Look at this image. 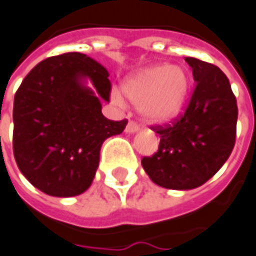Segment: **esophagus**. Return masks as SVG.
I'll use <instances>...</instances> for the list:
<instances>
[{
  "instance_id": "34e87169",
  "label": "esophagus",
  "mask_w": 256,
  "mask_h": 256,
  "mask_svg": "<svg viewBox=\"0 0 256 256\" xmlns=\"http://www.w3.org/2000/svg\"><path fill=\"white\" fill-rule=\"evenodd\" d=\"M140 130V125L136 124L135 121H130L128 124H126V128H125V131L130 132V134H132V132H136Z\"/></svg>"
}]
</instances>
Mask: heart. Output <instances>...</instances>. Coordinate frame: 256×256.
Instances as JSON below:
<instances>
[{
  "instance_id": "obj_1",
  "label": "heart",
  "mask_w": 256,
  "mask_h": 256,
  "mask_svg": "<svg viewBox=\"0 0 256 256\" xmlns=\"http://www.w3.org/2000/svg\"><path fill=\"white\" fill-rule=\"evenodd\" d=\"M188 74L184 68L158 64L144 68L125 80L122 92L126 100L140 107L149 121H166L180 111L188 92ZM114 101L121 97L114 94Z\"/></svg>"
}]
</instances>
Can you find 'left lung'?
<instances>
[{
    "instance_id": "8db88e82",
    "label": "left lung",
    "mask_w": 256,
    "mask_h": 256,
    "mask_svg": "<svg viewBox=\"0 0 256 256\" xmlns=\"http://www.w3.org/2000/svg\"><path fill=\"white\" fill-rule=\"evenodd\" d=\"M184 60L196 82L188 104L172 121L150 125L160 136L159 148L140 160L154 183L173 190L212 179L231 155L236 136L238 107L228 77L212 63Z\"/></svg>"
}]
</instances>
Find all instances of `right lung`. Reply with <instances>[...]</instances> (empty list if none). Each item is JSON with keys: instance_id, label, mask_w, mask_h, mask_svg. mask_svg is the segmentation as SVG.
I'll return each mask as SVG.
<instances>
[{"instance_id": "1", "label": "right lung", "mask_w": 256, "mask_h": 256, "mask_svg": "<svg viewBox=\"0 0 256 256\" xmlns=\"http://www.w3.org/2000/svg\"><path fill=\"white\" fill-rule=\"evenodd\" d=\"M88 76L97 94L84 88ZM108 72L83 53L42 60L29 72L14 98L12 149L22 174L49 196L72 197L90 188L102 142L125 130L128 120L102 116Z\"/></svg>"}]
</instances>
